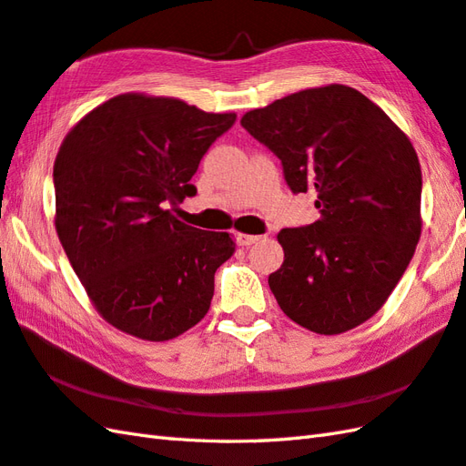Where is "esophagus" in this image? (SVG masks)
<instances>
[{
  "label": "esophagus",
  "instance_id": "obj_1",
  "mask_svg": "<svg viewBox=\"0 0 466 466\" xmlns=\"http://www.w3.org/2000/svg\"><path fill=\"white\" fill-rule=\"evenodd\" d=\"M235 239H237V245H241V247H251V245H255L260 237L258 235H247V233H237L235 235Z\"/></svg>",
  "mask_w": 466,
  "mask_h": 466
}]
</instances>
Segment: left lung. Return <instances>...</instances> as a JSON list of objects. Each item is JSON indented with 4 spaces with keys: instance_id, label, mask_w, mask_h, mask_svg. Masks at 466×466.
<instances>
[{
    "instance_id": "obj_1",
    "label": "left lung",
    "mask_w": 466,
    "mask_h": 466,
    "mask_svg": "<svg viewBox=\"0 0 466 466\" xmlns=\"http://www.w3.org/2000/svg\"><path fill=\"white\" fill-rule=\"evenodd\" d=\"M241 127L282 164L320 219L277 235L285 263L268 287L290 320L342 334L376 314L421 235V166L385 112L344 85L306 88L247 112Z\"/></svg>"
}]
</instances>
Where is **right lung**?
I'll list each match as a JSON object with an SVG mask.
<instances>
[{
    "label": "right lung",
    "instance_id": "1",
    "mask_svg": "<svg viewBox=\"0 0 466 466\" xmlns=\"http://www.w3.org/2000/svg\"><path fill=\"white\" fill-rule=\"evenodd\" d=\"M235 120L132 93L88 112L63 140L53 167L56 235L118 330L164 342L208 314L215 270L235 243L181 223L169 208L196 196L191 176Z\"/></svg>",
    "mask_w": 466,
    "mask_h": 466
}]
</instances>
